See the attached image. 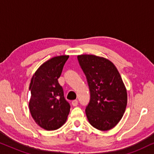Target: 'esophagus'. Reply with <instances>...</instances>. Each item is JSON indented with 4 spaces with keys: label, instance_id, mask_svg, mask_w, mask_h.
I'll return each instance as SVG.
<instances>
[{
    "label": "esophagus",
    "instance_id": "34e87169",
    "mask_svg": "<svg viewBox=\"0 0 154 154\" xmlns=\"http://www.w3.org/2000/svg\"><path fill=\"white\" fill-rule=\"evenodd\" d=\"M72 104L73 106H77L78 105V101L77 100H74V101H72Z\"/></svg>",
    "mask_w": 154,
    "mask_h": 154
}]
</instances>
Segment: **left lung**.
I'll return each instance as SVG.
<instances>
[{
    "mask_svg": "<svg viewBox=\"0 0 154 154\" xmlns=\"http://www.w3.org/2000/svg\"><path fill=\"white\" fill-rule=\"evenodd\" d=\"M87 78L90 101L86 107L89 123L99 130H109L121 120L128 95L120 73L113 63L94 55L77 56Z\"/></svg>",
    "mask_w": 154,
    "mask_h": 154,
    "instance_id": "left-lung-1",
    "label": "left lung"
}]
</instances>
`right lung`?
<instances>
[{
	"instance_id": "add662e5",
	"label": "right lung",
	"mask_w": 154,
	"mask_h": 154,
	"mask_svg": "<svg viewBox=\"0 0 154 154\" xmlns=\"http://www.w3.org/2000/svg\"><path fill=\"white\" fill-rule=\"evenodd\" d=\"M68 58L69 56H60L47 60L31 79V115L36 124L46 130L60 128L69 112L70 105L58 81Z\"/></svg>"
}]
</instances>
